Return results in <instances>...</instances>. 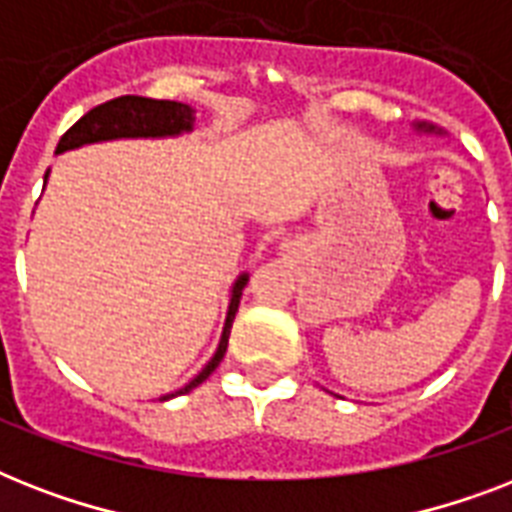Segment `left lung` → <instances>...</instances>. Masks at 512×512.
Listing matches in <instances>:
<instances>
[{"label": "left lung", "mask_w": 512, "mask_h": 512, "mask_svg": "<svg viewBox=\"0 0 512 512\" xmlns=\"http://www.w3.org/2000/svg\"><path fill=\"white\" fill-rule=\"evenodd\" d=\"M412 127H414V132H420V135H444V130H438L436 124H428V122H414Z\"/></svg>", "instance_id": "1"}]
</instances>
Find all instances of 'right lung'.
I'll return each mask as SVG.
<instances>
[{"label":"right lung","mask_w":512,"mask_h":512,"mask_svg":"<svg viewBox=\"0 0 512 512\" xmlns=\"http://www.w3.org/2000/svg\"><path fill=\"white\" fill-rule=\"evenodd\" d=\"M196 124V111L188 103H177V100H151V98H127L108 100L103 106L92 108L90 114H84L71 130L60 138L55 154H66L76 148L95 146V143H111V140H164V138H180L193 132ZM50 170L44 172V185H47ZM249 273L241 271L236 281L231 284V297H228V311H225L223 335L217 342V350L212 353L207 364L201 366V372L191 382H185L183 388L175 393H167L159 401H170L175 396L191 393L196 385L207 380L209 374L215 372L220 361H223L225 350H228V335H231L233 319L239 311L241 292L247 287Z\"/></svg>","instance_id":"1"}]
</instances>
